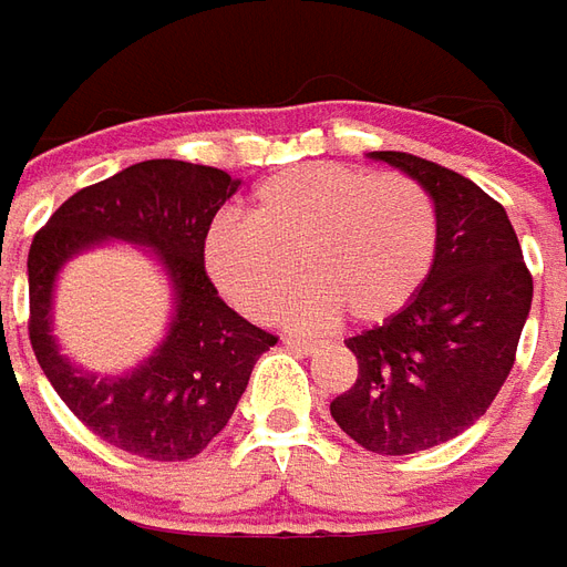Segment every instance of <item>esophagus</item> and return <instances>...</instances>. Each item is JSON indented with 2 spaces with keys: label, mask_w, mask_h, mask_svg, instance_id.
<instances>
[{
  "label": "esophagus",
  "mask_w": 567,
  "mask_h": 567,
  "mask_svg": "<svg viewBox=\"0 0 567 567\" xmlns=\"http://www.w3.org/2000/svg\"><path fill=\"white\" fill-rule=\"evenodd\" d=\"M282 346L291 348V351H297V354H312V351L318 348V342H309V339H297V337H285Z\"/></svg>",
  "instance_id": "esophagus-1"
}]
</instances>
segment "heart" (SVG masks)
<instances>
[{
	"label": "heart",
	"mask_w": 567,
	"mask_h": 567,
	"mask_svg": "<svg viewBox=\"0 0 567 567\" xmlns=\"http://www.w3.org/2000/svg\"><path fill=\"white\" fill-rule=\"evenodd\" d=\"M435 243L433 198L417 179L312 162L264 179L249 221H216L204 264L255 321L276 316L303 276L309 285L288 306V321L318 330L342 312L358 324L402 312L430 276Z\"/></svg>",
	"instance_id": "heart-1"
}]
</instances>
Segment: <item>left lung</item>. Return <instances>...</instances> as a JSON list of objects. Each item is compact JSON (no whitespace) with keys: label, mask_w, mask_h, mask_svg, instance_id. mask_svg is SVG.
I'll use <instances>...</instances> for the list:
<instances>
[{"label":"left lung","mask_w":567,"mask_h":567,"mask_svg":"<svg viewBox=\"0 0 567 567\" xmlns=\"http://www.w3.org/2000/svg\"><path fill=\"white\" fill-rule=\"evenodd\" d=\"M421 183L439 243L402 312L346 342L358 381L330 402L339 430L381 456L451 442L493 405L517 358L532 272L505 207L472 179L412 153H372Z\"/></svg>","instance_id":"8db88e82"}]
</instances>
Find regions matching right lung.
I'll use <instances>...</instances> for the list:
<instances>
[{"label": "right lung", "instance_id": "obj_1", "mask_svg": "<svg viewBox=\"0 0 567 567\" xmlns=\"http://www.w3.org/2000/svg\"><path fill=\"white\" fill-rule=\"evenodd\" d=\"M237 179L207 165L150 158L74 192L29 246V342L74 417L102 442L158 463L192 460L225 430L251 367L276 337L249 324L209 282L204 243ZM113 236L156 249L178 288L172 333L128 377L74 370L49 337L52 279L74 250Z\"/></svg>", "mask_w": 567, "mask_h": 567}]
</instances>
